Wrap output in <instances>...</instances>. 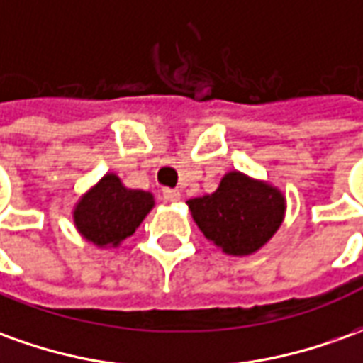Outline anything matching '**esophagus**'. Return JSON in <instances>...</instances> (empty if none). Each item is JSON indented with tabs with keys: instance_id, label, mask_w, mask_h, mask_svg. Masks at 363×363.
Returning a JSON list of instances; mask_svg holds the SVG:
<instances>
[{
	"instance_id": "esophagus-1",
	"label": "esophagus",
	"mask_w": 363,
	"mask_h": 363,
	"mask_svg": "<svg viewBox=\"0 0 363 363\" xmlns=\"http://www.w3.org/2000/svg\"><path fill=\"white\" fill-rule=\"evenodd\" d=\"M164 199L169 201V203H176V201L182 199V194L177 189H164Z\"/></svg>"
}]
</instances>
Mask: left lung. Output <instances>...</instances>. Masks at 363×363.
Wrapping results in <instances>:
<instances>
[{"mask_svg":"<svg viewBox=\"0 0 363 363\" xmlns=\"http://www.w3.org/2000/svg\"><path fill=\"white\" fill-rule=\"evenodd\" d=\"M191 217L213 245L233 257H245L269 243L284 217L281 189L241 172L225 174L213 194L187 201Z\"/></svg>","mask_w":363,"mask_h":363,"instance_id":"1","label":"left lung"}]
</instances>
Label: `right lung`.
Returning <instances> with one entry per match:
<instances>
[{
	"instance_id": "right-lung-1",
	"label": "right lung",
	"mask_w": 363,
	"mask_h": 363,
	"mask_svg": "<svg viewBox=\"0 0 363 363\" xmlns=\"http://www.w3.org/2000/svg\"><path fill=\"white\" fill-rule=\"evenodd\" d=\"M154 207V196L122 186L118 176L106 174L74 206L72 219L79 233L96 247H118L128 239Z\"/></svg>"
}]
</instances>
